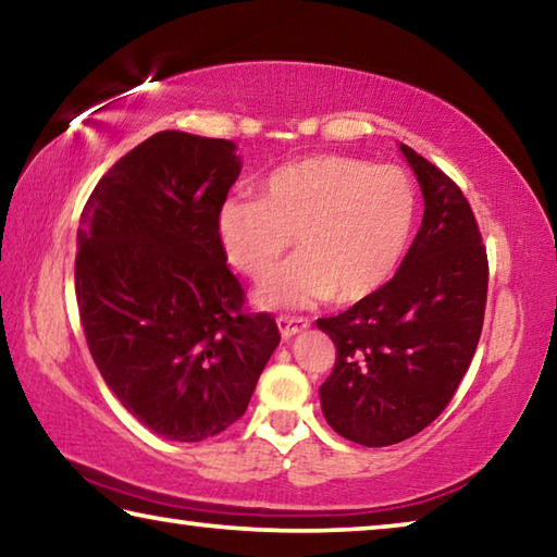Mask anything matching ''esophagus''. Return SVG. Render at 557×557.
<instances>
[{
	"label": "esophagus",
	"instance_id": "1",
	"mask_svg": "<svg viewBox=\"0 0 557 557\" xmlns=\"http://www.w3.org/2000/svg\"><path fill=\"white\" fill-rule=\"evenodd\" d=\"M277 326H280L282 338H292L295 334H301L305 329H309V319L282 314V317H277Z\"/></svg>",
	"mask_w": 557,
	"mask_h": 557
}]
</instances>
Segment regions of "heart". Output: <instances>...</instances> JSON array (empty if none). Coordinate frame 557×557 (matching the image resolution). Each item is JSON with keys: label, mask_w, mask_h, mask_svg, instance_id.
Instances as JSON below:
<instances>
[{"label": "heart", "mask_w": 557, "mask_h": 557, "mask_svg": "<svg viewBox=\"0 0 557 557\" xmlns=\"http://www.w3.org/2000/svg\"><path fill=\"white\" fill-rule=\"evenodd\" d=\"M418 221V191L400 166L317 154L265 176L262 196H228L215 211L225 260L265 280L297 238L299 258L258 292L262 307L361 301L398 270Z\"/></svg>", "instance_id": "b5f03b06"}]
</instances>
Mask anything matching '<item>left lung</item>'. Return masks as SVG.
Instances as JSON below:
<instances>
[{
    "label": "left lung",
    "mask_w": 557,
    "mask_h": 557,
    "mask_svg": "<svg viewBox=\"0 0 557 557\" xmlns=\"http://www.w3.org/2000/svg\"><path fill=\"white\" fill-rule=\"evenodd\" d=\"M418 176L425 215L398 272L375 295L317 326L336 346L319 388L338 435L388 447L425 430L447 408L484 326L488 260L461 188L400 145Z\"/></svg>",
    "instance_id": "left-lung-1"
}]
</instances>
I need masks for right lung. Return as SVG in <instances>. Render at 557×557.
I'll return each instance as SVG.
<instances>
[{"label": "right lung", "mask_w": 557, "mask_h": 557, "mask_svg": "<svg viewBox=\"0 0 557 557\" xmlns=\"http://www.w3.org/2000/svg\"><path fill=\"white\" fill-rule=\"evenodd\" d=\"M238 174L231 139L157 132L81 213L75 299L90 356L127 412L166 440L231 428L280 344L275 317L245 312L215 235Z\"/></svg>", "instance_id": "obj_1"}]
</instances>
